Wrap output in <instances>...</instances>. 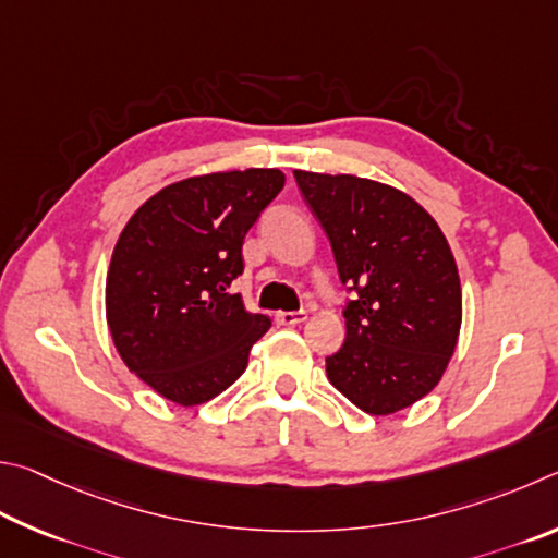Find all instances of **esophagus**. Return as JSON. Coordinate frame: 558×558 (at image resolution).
Listing matches in <instances>:
<instances>
[{
  "mask_svg": "<svg viewBox=\"0 0 558 558\" xmlns=\"http://www.w3.org/2000/svg\"><path fill=\"white\" fill-rule=\"evenodd\" d=\"M274 320H277L279 326H296V324H304V320H306V311H277V314H274Z\"/></svg>",
  "mask_w": 558,
  "mask_h": 558,
  "instance_id": "34e87169",
  "label": "esophagus"
}]
</instances>
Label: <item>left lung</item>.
<instances>
[{
    "label": "left lung",
    "mask_w": 558,
    "mask_h": 558,
    "mask_svg": "<svg viewBox=\"0 0 558 558\" xmlns=\"http://www.w3.org/2000/svg\"><path fill=\"white\" fill-rule=\"evenodd\" d=\"M326 230L348 301L345 343L326 357L330 385L357 409L387 416L444 377L463 299L453 252L412 195L350 173L294 171Z\"/></svg>",
    "instance_id": "obj_1"
}]
</instances>
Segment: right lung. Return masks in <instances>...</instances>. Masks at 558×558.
Listing matches in <instances>:
<instances>
[{"mask_svg": "<svg viewBox=\"0 0 558 558\" xmlns=\"http://www.w3.org/2000/svg\"><path fill=\"white\" fill-rule=\"evenodd\" d=\"M279 169L218 171L151 195L114 244L105 314L124 365L154 392L195 407L225 392L269 316L228 294L244 234L284 189Z\"/></svg>", "mask_w": 558, "mask_h": 558, "instance_id": "add662e5", "label": "right lung"}]
</instances>
